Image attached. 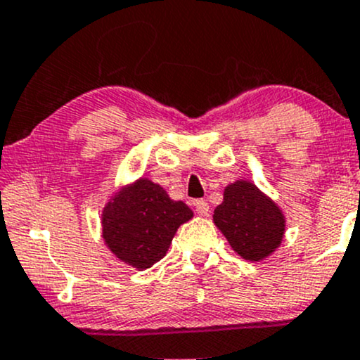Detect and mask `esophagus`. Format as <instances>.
<instances>
[{
    "instance_id": "esophagus-1",
    "label": "esophagus",
    "mask_w": 360,
    "mask_h": 360,
    "mask_svg": "<svg viewBox=\"0 0 360 360\" xmlns=\"http://www.w3.org/2000/svg\"><path fill=\"white\" fill-rule=\"evenodd\" d=\"M193 205H195V210L200 217H207L208 212H210V207H208V203L205 200H196Z\"/></svg>"
}]
</instances>
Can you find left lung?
I'll return each instance as SVG.
<instances>
[{"label": "left lung", "mask_w": 360, "mask_h": 360, "mask_svg": "<svg viewBox=\"0 0 360 360\" xmlns=\"http://www.w3.org/2000/svg\"><path fill=\"white\" fill-rule=\"evenodd\" d=\"M285 215L274 200L246 179L224 189V201L213 212V224L240 258L262 262L278 250L285 236Z\"/></svg>", "instance_id": "left-lung-1"}]
</instances>
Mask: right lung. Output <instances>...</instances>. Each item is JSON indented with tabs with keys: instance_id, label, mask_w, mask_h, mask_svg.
<instances>
[{
	"instance_id": "obj_1",
	"label": "right lung",
	"mask_w": 360,
	"mask_h": 360,
	"mask_svg": "<svg viewBox=\"0 0 360 360\" xmlns=\"http://www.w3.org/2000/svg\"><path fill=\"white\" fill-rule=\"evenodd\" d=\"M193 219L191 208L169 198L147 177L124 184L102 208V239L117 259L147 270L169 251L177 229Z\"/></svg>"
}]
</instances>
